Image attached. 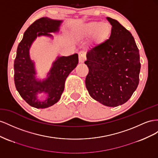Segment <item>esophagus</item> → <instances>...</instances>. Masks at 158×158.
<instances>
[{
    "mask_svg": "<svg viewBox=\"0 0 158 158\" xmlns=\"http://www.w3.org/2000/svg\"><path fill=\"white\" fill-rule=\"evenodd\" d=\"M86 59V53L85 52L81 51L79 53V63H83Z\"/></svg>",
    "mask_w": 158,
    "mask_h": 158,
    "instance_id": "obj_1",
    "label": "esophagus"
}]
</instances>
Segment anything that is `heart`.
<instances>
[{
	"label": "heart",
	"mask_w": 158,
	"mask_h": 158,
	"mask_svg": "<svg viewBox=\"0 0 158 158\" xmlns=\"http://www.w3.org/2000/svg\"><path fill=\"white\" fill-rule=\"evenodd\" d=\"M111 31V27L108 23L101 22H91L85 24L78 31V35L82 38H93L98 42H104Z\"/></svg>",
	"instance_id": "1"
}]
</instances>
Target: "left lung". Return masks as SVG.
<instances>
[{"instance_id": "1", "label": "left lung", "mask_w": 158, "mask_h": 158, "mask_svg": "<svg viewBox=\"0 0 158 158\" xmlns=\"http://www.w3.org/2000/svg\"><path fill=\"white\" fill-rule=\"evenodd\" d=\"M106 19L112 26L111 33L109 39L87 53L85 85L93 99L114 107L124 104L136 91L141 65L132 34L117 20Z\"/></svg>"}]
</instances>
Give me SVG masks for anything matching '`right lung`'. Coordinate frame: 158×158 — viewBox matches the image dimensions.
<instances>
[{
	"label": "right lung",
	"instance_id": "obj_1",
	"mask_svg": "<svg viewBox=\"0 0 158 158\" xmlns=\"http://www.w3.org/2000/svg\"><path fill=\"white\" fill-rule=\"evenodd\" d=\"M63 20L42 17L31 24L24 34L17 48L14 63L15 83L22 98L30 106L45 109L60 100L64 92L65 82L71 72L79 63L78 54L58 56L53 62L46 77L38 79L35 62L31 60L30 49L38 37L46 36L53 39L50 33L59 32ZM47 94L45 100H40V94Z\"/></svg>",
	"mask_w": 158,
	"mask_h": 158
}]
</instances>
